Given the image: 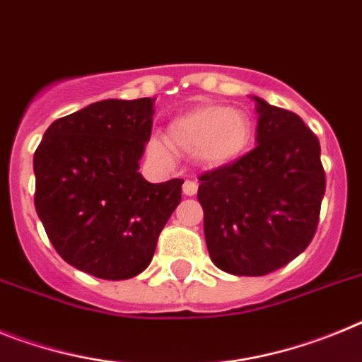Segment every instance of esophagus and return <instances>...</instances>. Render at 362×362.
<instances>
[{"mask_svg":"<svg viewBox=\"0 0 362 362\" xmlns=\"http://www.w3.org/2000/svg\"><path fill=\"white\" fill-rule=\"evenodd\" d=\"M197 192V183L196 181H190V179H187L183 183V194L185 196H196Z\"/></svg>","mask_w":362,"mask_h":362,"instance_id":"obj_1","label":"esophagus"}]
</instances>
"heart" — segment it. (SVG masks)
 <instances>
[{
	"instance_id": "b5f03b06",
	"label": "heart",
	"mask_w": 362,
	"mask_h": 362,
	"mask_svg": "<svg viewBox=\"0 0 362 362\" xmlns=\"http://www.w3.org/2000/svg\"><path fill=\"white\" fill-rule=\"evenodd\" d=\"M254 136L252 117L241 108L219 103H201L181 112L166 127V141L153 136L150 152L170 159L172 150L190 153L206 168H221L246 152Z\"/></svg>"
}]
</instances>
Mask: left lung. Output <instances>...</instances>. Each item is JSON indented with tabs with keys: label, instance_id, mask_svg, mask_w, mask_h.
I'll use <instances>...</instances> for the list:
<instances>
[{
	"label": "left lung",
	"instance_id": "8db88e82",
	"mask_svg": "<svg viewBox=\"0 0 362 362\" xmlns=\"http://www.w3.org/2000/svg\"><path fill=\"white\" fill-rule=\"evenodd\" d=\"M257 146L199 177L210 259L232 276H267L315 235L326 175L321 146L297 114L255 98Z\"/></svg>",
	"mask_w": 362,
	"mask_h": 362
}]
</instances>
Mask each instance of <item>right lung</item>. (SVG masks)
Instances as JSON below:
<instances>
[{
  "instance_id": "1",
  "label": "right lung",
  "mask_w": 362,
  "mask_h": 362,
  "mask_svg": "<svg viewBox=\"0 0 362 362\" xmlns=\"http://www.w3.org/2000/svg\"><path fill=\"white\" fill-rule=\"evenodd\" d=\"M153 99H105L54 121L34 153V204L56 252L107 281L141 274L181 201L183 179L152 185L139 159Z\"/></svg>"
}]
</instances>
